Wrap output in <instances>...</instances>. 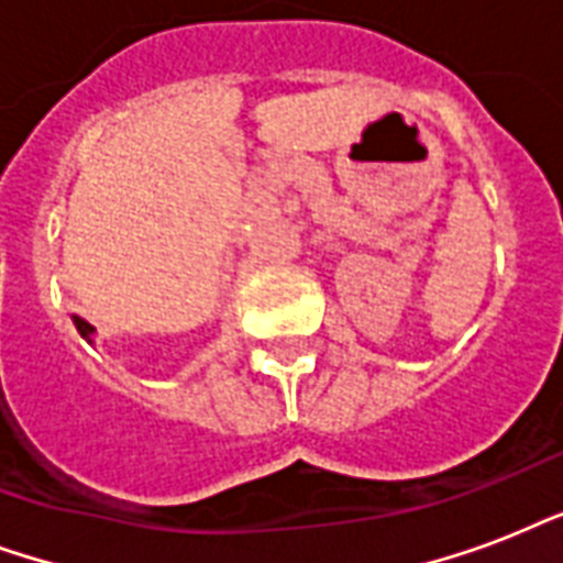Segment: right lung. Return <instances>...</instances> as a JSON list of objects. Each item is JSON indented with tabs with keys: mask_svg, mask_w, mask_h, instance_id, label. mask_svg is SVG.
<instances>
[{
	"mask_svg": "<svg viewBox=\"0 0 563 563\" xmlns=\"http://www.w3.org/2000/svg\"><path fill=\"white\" fill-rule=\"evenodd\" d=\"M73 321H75V327H78V333H81L87 342H92V333H96V327L87 324V321H84V318H78V316H75Z\"/></svg>",
	"mask_w": 563,
	"mask_h": 563,
	"instance_id": "obj_1",
	"label": "right lung"
}]
</instances>
